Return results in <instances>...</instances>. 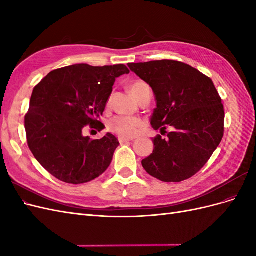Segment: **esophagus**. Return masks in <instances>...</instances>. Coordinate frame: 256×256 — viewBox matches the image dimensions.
Instances as JSON below:
<instances>
[{
  "label": "esophagus",
  "instance_id": "obj_1",
  "mask_svg": "<svg viewBox=\"0 0 256 256\" xmlns=\"http://www.w3.org/2000/svg\"><path fill=\"white\" fill-rule=\"evenodd\" d=\"M132 140H134V138H122V136L118 138V141H120V144H125V143H128V142L132 141Z\"/></svg>",
  "mask_w": 256,
  "mask_h": 256
}]
</instances>
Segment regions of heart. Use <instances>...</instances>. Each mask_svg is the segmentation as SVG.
Instances as JSON below:
<instances>
[{"label": "heart", "instance_id": "obj_1", "mask_svg": "<svg viewBox=\"0 0 256 256\" xmlns=\"http://www.w3.org/2000/svg\"><path fill=\"white\" fill-rule=\"evenodd\" d=\"M143 84H145L143 81H136L129 86L131 95L136 99L138 96V92ZM143 127V120L138 118H126V116H116V118H112L109 124H108V128H109L111 132L127 138H131L138 136L141 132Z\"/></svg>", "mask_w": 256, "mask_h": 256}]
</instances>
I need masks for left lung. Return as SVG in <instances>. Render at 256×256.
<instances>
[{"mask_svg": "<svg viewBox=\"0 0 256 256\" xmlns=\"http://www.w3.org/2000/svg\"><path fill=\"white\" fill-rule=\"evenodd\" d=\"M130 70L152 88L157 108L154 130L174 128L168 138H152L154 152L142 160L145 171L166 182L196 175L219 146L224 132V108L214 82L198 69L172 60L129 63Z\"/></svg>", "mask_w": 256, "mask_h": 256, "instance_id": "8db88e82", "label": "left lung"}]
</instances>
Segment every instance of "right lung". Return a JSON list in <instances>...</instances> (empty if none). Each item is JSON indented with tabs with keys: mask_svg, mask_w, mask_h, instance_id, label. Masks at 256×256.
<instances>
[{
	"mask_svg": "<svg viewBox=\"0 0 256 256\" xmlns=\"http://www.w3.org/2000/svg\"><path fill=\"white\" fill-rule=\"evenodd\" d=\"M129 74L125 65L76 64L56 69L38 83L24 118L28 145L36 160L58 180L79 184L109 168L120 142L106 134L99 140L83 129H104L102 115L115 79Z\"/></svg>",
	"mask_w": 256,
	"mask_h": 256,
	"instance_id": "add662e5",
	"label": "right lung"
}]
</instances>
